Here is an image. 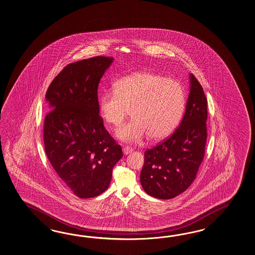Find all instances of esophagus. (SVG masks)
I'll use <instances>...</instances> for the list:
<instances>
[{
  "instance_id": "1",
  "label": "esophagus",
  "mask_w": 255,
  "mask_h": 255,
  "mask_svg": "<svg viewBox=\"0 0 255 255\" xmlns=\"http://www.w3.org/2000/svg\"><path fill=\"white\" fill-rule=\"evenodd\" d=\"M132 151H133V149H132L131 147H128V146H124V147H123V152H124V154H129Z\"/></svg>"
}]
</instances>
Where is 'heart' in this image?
Masks as SVG:
<instances>
[{
	"label": "heart",
	"mask_w": 255,
	"mask_h": 255,
	"mask_svg": "<svg viewBox=\"0 0 255 255\" xmlns=\"http://www.w3.org/2000/svg\"><path fill=\"white\" fill-rule=\"evenodd\" d=\"M114 93L99 100L102 118L115 129L128 115L132 118L118 132L122 140L135 142L147 135L150 140L169 137L179 124L186 105L182 85L174 79L148 71L118 79Z\"/></svg>",
	"instance_id": "obj_1"
}]
</instances>
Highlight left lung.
Instances as JSON below:
<instances>
[{"label": "left lung", "instance_id": "1", "mask_svg": "<svg viewBox=\"0 0 255 255\" xmlns=\"http://www.w3.org/2000/svg\"><path fill=\"white\" fill-rule=\"evenodd\" d=\"M182 121L174 133L144 152L140 183L157 199H172L189 188L203 162L207 138V99L193 74Z\"/></svg>", "mask_w": 255, "mask_h": 255}]
</instances>
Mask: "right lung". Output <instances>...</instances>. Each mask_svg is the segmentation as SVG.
Listing matches in <instances>:
<instances>
[{"label":"right lung","instance_id":"add662e5","mask_svg":"<svg viewBox=\"0 0 255 255\" xmlns=\"http://www.w3.org/2000/svg\"><path fill=\"white\" fill-rule=\"evenodd\" d=\"M112 62L113 57L100 55L69 64L46 92V155L60 178L82 199L106 190L114 166L123 157L99 115V82Z\"/></svg>","mask_w":255,"mask_h":255}]
</instances>
